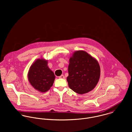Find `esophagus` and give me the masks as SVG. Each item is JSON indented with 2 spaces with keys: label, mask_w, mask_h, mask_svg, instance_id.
Returning a JSON list of instances; mask_svg holds the SVG:
<instances>
[{
  "label": "esophagus",
  "mask_w": 132,
  "mask_h": 132,
  "mask_svg": "<svg viewBox=\"0 0 132 132\" xmlns=\"http://www.w3.org/2000/svg\"><path fill=\"white\" fill-rule=\"evenodd\" d=\"M59 78H60V79H64L65 77H64V76L63 75H61L60 76H59Z\"/></svg>",
  "instance_id": "1"
}]
</instances>
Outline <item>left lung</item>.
<instances>
[{
    "label": "left lung",
    "instance_id": "obj_1",
    "mask_svg": "<svg viewBox=\"0 0 132 132\" xmlns=\"http://www.w3.org/2000/svg\"><path fill=\"white\" fill-rule=\"evenodd\" d=\"M68 72L67 81L69 87L80 94L93 90L101 74L97 60L83 50L76 51L70 57Z\"/></svg>",
    "mask_w": 132,
    "mask_h": 132
}]
</instances>
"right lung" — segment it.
Wrapping results in <instances>:
<instances>
[{"label": "right lung", "instance_id": "1", "mask_svg": "<svg viewBox=\"0 0 132 132\" xmlns=\"http://www.w3.org/2000/svg\"><path fill=\"white\" fill-rule=\"evenodd\" d=\"M27 77L31 85L40 93L48 91L55 79L54 73L48 66V60L43 57L38 58L32 63Z\"/></svg>", "mask_w": 132, "mask_h": 132}]
</instances>
